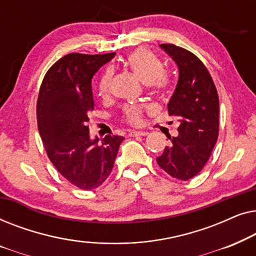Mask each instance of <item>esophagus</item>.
Segmentation results:
<instances>
[{
    "label": "esophagus",
    "mask_w": 256,
    "mask_h": 256,
    "mask_svg": "<svg viewBox=\"0 0 256 256\" xmlns=\"http://www.w3.org/2000/svg\"><path fill=\"white\" fill-rule=\"evenodd\" d=\"M129 135L130 136H146L148 135V132H129Z\"/></svg>",
    "instance_id": "1"
}]
</instances>
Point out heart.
<instances>
[{
  "instance_id": "obj_1",
  "label": "heart",
  "mask_w": 256,
  "mask_h": 256,
  "mask_svg": "<svg viewBox=\"0 0 256 256\" xmlns=\"http://www.w3.org/2000/svg\"><path fill=\"white\" fill-rule=\"evenodd\" d=\"M126 62L129 68L138 76L143 84H152V85L162 87L164 85V79L160 76L162 73V64L146 48H136L135 51L130 52L127 56ZM113 78V72L107 70L101 76L99 85H98V92L99 96L106 98L110 93V87ZM124 116L132 124H138L142 120V108L138 106H128L124 110Z\"/></svg>"
}]
</instances>
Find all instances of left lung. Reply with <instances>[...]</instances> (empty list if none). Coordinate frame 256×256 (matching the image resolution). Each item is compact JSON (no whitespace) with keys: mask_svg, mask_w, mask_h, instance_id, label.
<instances>
[{"mask_svg":"<svg viewBox=\"0 0 256 256\" xmlns=\"http://www.w3.org/2000/svg\"><path fill=\"white\" fill-rule=\"evenodd\" d=\"M178 68L176 90L168 104L169 115L180 122L178 135L157 163L171 177L188 180L208 162L219 132V98L208 68L190 51L160 44Z\"/></svg>","mask_w":256,"mask_h":256,"instance_id":"1","label":"left lung"}]
</instances>
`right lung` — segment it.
<instances>
[{
  "mask_svg": "<svg viewBox=\"0 0 256 256\" xmlns=\"http://www.w3.org/2000/svg\"><path fill=\"white\" fill-rule=\"evenodd\" d=\"M115 54H70L51 66L42 82L37 122L56 169L82 190L99 188L110 176L124 136L92 138L87 122L94 108L93 76Z\"/></svg>",
  "mask_w": 256,
  "mask_h": 256,
  "instance_id": "add662e5",
  "label": "right lung"
}]
</instances>
